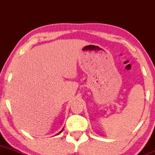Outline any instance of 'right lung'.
<instances>
[{
  "label": "right lung",
  "mask_w": 155,
  "mask_h": 155,
  "mask_svg": "<svg viewBox=\"0 0 155 155\" xmlns=\"http://www.w3.org/2000/svg\"><path fill=\"white\" fill-rule=\"evenodd\" d=\"M62 131H63V129H62V130H61V131H60V132H59V133H58V134H61V132H62Z\"/></svg>",
  "instance_id": "1"
}]
</instances>
